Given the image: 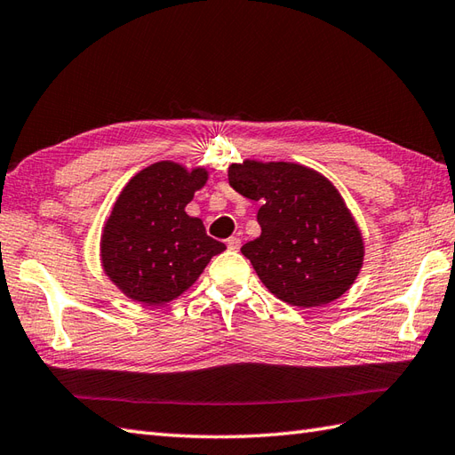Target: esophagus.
Here are the masks:
<instances>
[{"label":"esophagus","mask_w":455,"mask_h":455,"mask_svg":"<svg viewBox=\"0 0 455 455\" xmlns=\"http://www.w3.org/2000/svg\"><path fill=\"white\" fill-rule=\"evenodd\" d=\"M227 246H228V250L236 251V250L240 248V238H238V236H230V238L227 240Z\"/></svg>","instance_id":"34e87169"}]
</instances>
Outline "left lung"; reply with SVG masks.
<instances>
[{"instance_id":"8db88e82","label":"left lung","mask_w":455,"mask_h":455,"mask_svg":"<svg viewBox=\"0 0 455 455\" xmlns=\"http://www.w3.org/2000/svg\"><path fill=\"white\" fill-rule=\"evenodd\" d=\"M228 184L261 204V235L242 253L277 299L312 308L348 291L364 244L330 180L302 164L246 161L228 168Z\"/></svg>"}]
</instances>
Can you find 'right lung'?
Segmentation results:
<instances>
[{
	"instance_id": "1",
	"label": "right lung",
	"mask_w": 455,
	"mask_h": 455,
	"mask_svg": "<svg viewBox=\"0 0 455 455\" xmlns=\"http://www.w3.org/2000/svg\"><path fill=\"white\" fill-rule=\"evenodd\" d=\"M207 182L205 168L188 172L171 161L135 174L116 199L100 240L104 273L125 297L145 306L171 302L225 251L186 205Z\"/></svg>"
}]
</instances>
